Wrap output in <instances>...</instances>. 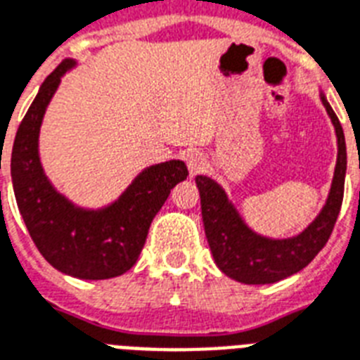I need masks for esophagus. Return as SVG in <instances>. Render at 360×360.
<instances>
[{
    "instance_id": "obj_1",
    "label": "esophagus",
    "mask_w": 360,
    "mask_h": 360,
    "mask_svg": "<svg viewBox=\"0 0 360 360\" xmlns=\"http://www.w3.org/2000/svg\"><path fill=\"white\" fill-rule=\"evenodd\" d=\"M186 163H188L189 174H191V176H195V174H200V172L206 169V158H204L202 154L197 150L189 152L188 156H186Z\"/></svg>"
}]
</instances>
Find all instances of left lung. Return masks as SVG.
Segmentation results:
<instances>
[{
	"mask_svg": "<svg viewBox=\"0 0 360 360\" xmlns=\"http://www.w3.org/2000/svg\"><path fill=\"white\" fill-rule=\"evenodd\" d=\"M321 102L335 124L338 160L326 206L299 236L288 240H269L255 234L230 204L219 184L208 176L195 178L200 193L204 232L215 264L226 277L243 284H271L283 281L309 266L330 238L344 198L347 156L340 120L323 94Z\"/></svg>",
	"mask_w": 360,
	"mask_h": 360,
	"instance_id": "obj_1",
	"label": "left lung"
}]
</instances>
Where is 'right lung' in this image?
Masks as SVG:
<instances>
[{"label":"right lung","mask_w":360,"mask_h":360,"mask_svg":"<svg viewBox=\"0 0 360 360\" xmlns=\"http://www.w3.org/2000/svg\"><path fill=\"white\" fill-rule=\"evenodd\" d=\"M72 66L66 59L40 85L14 137L11 174L20 214L40 255L66 275L100 281L134 267L152 219L189 172L180 160L148 167L117 202L96 212L76 208L57 193L40 167L39 130L61 76Z\"/></svg>","instance_id":"add662e5"}]
</instances>
